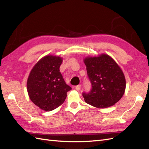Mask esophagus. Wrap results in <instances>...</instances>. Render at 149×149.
<instances>
[{"mask_svg": "<svg viewBox=\"0 0 149 149\" xmlns=\"http://www.w3.org/2000/svg\"><path fill=\"white\" fill-rule=\"evenodd\" d=\"M81 86L80 84H79L78 86H76L75 89L77 90V91H79V90H80V89H81Z\"/></svg>", "mask_w": 149, "mask_h": 149, "instance_id": "1", "label": "esophagus"}]
</instances>
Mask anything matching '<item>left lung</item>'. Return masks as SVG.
I'll use <instances>...</instances> for the list:
<instances>
[{"label": "left lung", "mask_w": 149, "mask_h": 149, "mask_svg": "<svg viewBox=\"0 0 149 149\" xmlns=\"http://www.w3.org/2000/svg\"><path fill=\"white\" fill-rule=\"evenodd\" d=\"M92 89L83 93L85 102L97 108L114 105L124 95L126 82L123 71L106 54L84 59Z\"/></svg>", "instance_id": "8db88e82"}]
</instances>
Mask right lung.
I'll return each instance as SVG.
<instances>
[{
  "mask_svg": "<svg viewBox=\"0 0 149 149\" xmlns=\"http://www.w3.org/2000/svg\"><path fill=\"white\" fill-rule=\"evenodd\" d=\"M62 61L60 56L47 55L35 64L29 76L26 88L29 97L43 111H51L61 106L71 89L60 72Z\"/></svg>",
  "mask_w": 149,
  "mask_h": 149,
  "instance_id": "right-lung-1",
  "label": "right lung"
}]
</instances>
